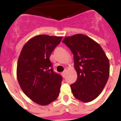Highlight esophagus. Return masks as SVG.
Returning a JSON list of instances; mask_svg holds the SVG:
<instances>
[{
    "mask_svg": "<svg viewBox=\"0 0 121 121\" xmlns=\"http://www.w3.org/2000/svg\"><path fill=\"white\" fill-rule=\"evenodd\" d=\"M65 74H66V70L63 71V73H61V75L63 76V77H65Z\"/></svg>",
    "mask_w": 121,
    "mask_h": 121,
    "instance_id": "esophagus-1",
    "label": "esophagus"
}]
</instances>
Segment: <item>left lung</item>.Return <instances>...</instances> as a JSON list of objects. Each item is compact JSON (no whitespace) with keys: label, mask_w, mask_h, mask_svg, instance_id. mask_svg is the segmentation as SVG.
<instances>
[{"label":"left lung","mask_w":121,"mask_h":121,"mask_svg":"<svg viewBox=\"0 0 121 121\" xmlns=\"http://www.w3.org/2000/svg\"><path fill=\"white\" fill-rule=\"evenodd\" d=\"M62 42L74 56L78 76L71 85L74 96L84 102L93 100L102 91L109 78L108 58L100 45L85 35L66 37Z\"/></svg>","instance_id":"8db88e82"}]
</instances>
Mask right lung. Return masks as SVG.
<instances>
[{"instance_id": "1", "label": "right lung", "mask_w": 121, "mask_h": 121, "mask_svg": "<svg viewBox=\"0 0 121 121\" xmlns=\"http://www.w3.org/2000/svg\"><path fill=\"white\" fill-rule=\"evenodd\" d=\"M62 37L39 35L22 47L18 59L17 77L24 93L32 101L48 105L60 94L62 76L53 71L49 60Z\"/></svg>"}]
</instances>
